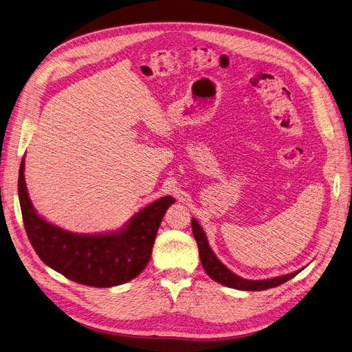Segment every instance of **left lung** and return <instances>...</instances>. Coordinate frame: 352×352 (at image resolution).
<instances>
[{
  "mask_svg": "<svg viewBox=\"0 0 352 352\" xmlns=\"http://www.w3.org/2000/svg\"><path fill=\"white\" fill-rule=\"evenodd\" d=\"M192 233L194 238L198 243V249H199V257H201V263L206 272V274L214 278L215 282L226 286V287H232V289H238V290H246V292H261V290H266V289H272L276 286H280L286 283L287 280L293 278L296 274L300 273V270L280 276V277H273V278H267V280H248V278H242L239 276H236L235 273H232L223 263H221L218 261V257L215 256V253L212 252V249L209 248L208 241H206V235L205 232L202 230V228L199 226V223L197 222L195 218H192Z\"/></svg>",
  "mask_w": 352,
  "mask_h": 352,
  "instance_id": "left-lung-1",
  "label": "left lung"
}]
</instances>
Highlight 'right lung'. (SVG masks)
Masks as SVG:
<instances>
[{
  "label": "right lung",
  "instance_id": "right-lung-1",
  "mask_svg": "<svg viewBox=\"0 0 352 352\" xmlns=\"http://www.w3.org/2000/svg\"><path fill=\"white\" fill-rule=\"evenodd\" d=\"M25 160L18 177V197L28 239L41 261L76 283L113 287L137 277L147 266L154 239L173 197H162L135 214L117 232L79 235L41 218L34 209L25 185Z\"/></svg>",
  "mask_w": 352,
  "mask_h": 352
}]
</instances>
